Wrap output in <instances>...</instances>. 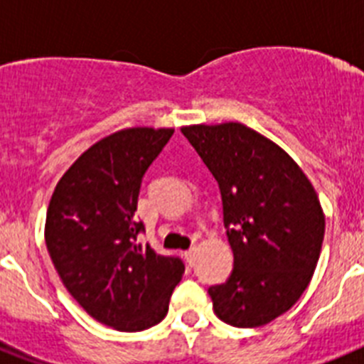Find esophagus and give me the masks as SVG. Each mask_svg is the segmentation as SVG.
I'll list each match as a JSON object with an SVG mask.
<instances>
[{
  "label": "esophagus",
  "instance_id": "obj_1",
  "mask_svg": "<svg viewBox=\"0 0 364 364\" xmlns=\"http://www.w3.org/2000/svg\"><path fill=\"white\" fill-rule=\"evenodd\" d=\"M184 255H186V262H188V266H193L195 264V257H197V247H191V250H188Z\"/></svg>",
  "mask_w": 364,
  "mask_h": 364
}]
</instances>
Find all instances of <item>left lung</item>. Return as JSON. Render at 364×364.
I'll return each instance as SVG.
<instances>
[{
	"instance_id": "left-lung-1",
	"label": "left lung",
	"mask_w": 364,
	"mask_h": 364,
	"mask_svg": "<svg viewBox=\"0 0 364 364\" xmlns=\"http://www.w3.org/2000/svg\"><path fill=\"white\" fill-rule=\"evenodd\" d=\"M182 133L218 182L233 272L208 294L224 323L264 326L310 284L324 239L314 186L290 154L239 122Z\"/></svg>"
}]
</instances>
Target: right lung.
<instances>
[{
	"mask_svg": "<svg viewBox=\"0 0 364 364\" xmlns=\"http://www.w3.org/2000/svg\"><path fill=\"white\" fill-rule=\"evenodd\" d=\"M173 133L131 127L102 138L60 178L47 210L45 244L63 286L118 332L159 324L186 269L138 242L144 224L134 217L147 167Z\"/></svg>",
	"mask_w": 364,
	"mask_h": 364,
	"instance_id": "obj_1",
	"label": "right lung"
}]
</instances>
